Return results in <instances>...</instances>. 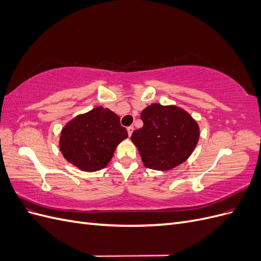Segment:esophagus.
<instances>
[{"label": "esophagus", "mask_w": 261, "mask_h": 261, "mask_svg": "<svg viewBox=\"0 0 261 261\" xmlns=\"http://www.w3.org/2000/svg\"><path fill=\"white\" fill-rule=\"evenodd\" d=\"M127 132H128V136L130 137L133 132H134V126H128V127H127Z\"/></svg>", "instance_id": "34e87169"}]
</instances>
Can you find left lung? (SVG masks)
Returning a JSON list of instances; mask_svg holds the SVG:
<instances>
[{"instance_id":"8db88e82","label":"left lung","mask_w":261,"mask_h":261,"mask_svg":"<svg viewBox=\"0 0 261 261\" xmlns=\"http://www.w3.org/2000/svg\"><path fill=\"white\" fill-rule=\"evenodd\" d=\"M144 126L133 133L145 167L169 171L185 162L199 139V126L185 110L152 103L140 114Z\"/></svg>"}]
</instances>
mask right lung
<instances>
[{"mask_svg":"<svg viewBox=\"0 0 261 261\" xmlns=\"http://www.w3.org/2000/svg\"><path fill=\"white\" fill-rule=\"evenodd\" d=\"M128 134L111 110L97 107L77 115L62 129L60 150L78 169L96 172L111 161L117 145Z\"/></svg>","mask_w":261,"mask_h":261,"instance_id":"obj_1","label":"right lung"}]
</instances>
